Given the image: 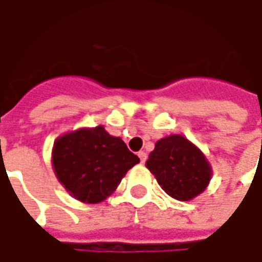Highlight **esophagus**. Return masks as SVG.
<instances>
[{"label": "esophagus", "instance_id": "1", "mask_svg": "<svg viewBox=\"0 0 262 262\" xmlns=\"http://www.w3.org/2000/svg\"><path fill=\"white\" fill-rule=\"evenodd\" d=\"M137 156H139V159H140V163H144V161L147 160V154L144 153V151H139Z\"/></svg>", "mask_w": 262, "mask_h": 262}]
</instances>
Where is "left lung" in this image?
<instances>
[{"instance_id": "1", "label": "left lung", "mask_w": 262, "mask_h": 262, "mask_svg": "<svg viewBox=\"0 0 262 262\" xmlns=\"http://www.w3.org/2000/svg\"><path fill=\"white\" fill-rule=\"evenodd\" d=\"M146 167L165 192L178 201H189L199 195L208 187L212 174L201 150L180 135L156 143Z\"/></svg>"}]
</instances>
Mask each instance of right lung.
I'll list each match as a JSON object with an SVG mask.
<instances>
[{"instance_id": "obj_1", "label": "right lung", "mask_w": 262, "mask_h": 262, "mask_svg": "<svg viewBox=\"0 0 262 262\" xmlns=\"http://www.w3.org/2000/svg\"><path fill=\"white\" fill-rule=\"evenodd\" d=\"M139 161L122 139L111 136L102 126L67 133L54 143V172L81 202L103 201Z\"/></svg>"}]
</instances>
